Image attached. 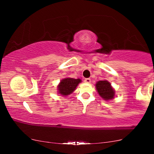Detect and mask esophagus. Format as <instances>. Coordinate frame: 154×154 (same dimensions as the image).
I'll list each match as a JSON object with an SVG mask.
<instances>
[{
	"mask_svg": "<svg viewBox=\"0 0 154 154\" xmlns=\"http://www.w3.org/2000/svg\"><path fill=\"white\" fill-rule=\"evenodd\" d=\"M84 81H85V82H86V83H91V79L90 78H86V79H85Z\"/></svg>",
	"mask_w": 154,
	"mask_h": 154,
	"instance_id": "esophagus-1",
	"label": "esophagus"
}]
</instances>
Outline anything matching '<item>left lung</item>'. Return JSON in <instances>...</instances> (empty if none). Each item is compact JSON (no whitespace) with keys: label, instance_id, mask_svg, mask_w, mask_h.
I'll return each mask as SVG.
<instances>
[{"label":"left lung","instance_id":"left-lung-1","mask_svg":"<svg viewBox=\"0 0 154 154\" xmlns=\"http://www.w3.org/2000/svg\"><path fill=\"white\" fill-rule=\"evenodd\" d=\"M95 88L99 95L105 100H110L115 96V91L107 80H100L95 84Z\"/></svg>","mask_w":154,"mask_h":154}]
</instances>
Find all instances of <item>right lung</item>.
<instances>
[{"label": "right lung", "instance_id": "obj_1", "mask_svg": "<svg viewBox=\"0 0 154 154\" xmlns=\"http://www.w3.org/2000/svg\"><path fill=\"white\" fill-rule=\"evenodd\" d=\"M80 82H82L80 79H74L70 77L62 79L57 86L58 93L62 96H67L72 94Z\"/></svg>", "mask_w": 154, "mask_h": 154}]
</instances>
